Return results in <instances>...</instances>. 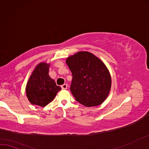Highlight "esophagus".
<instances>
[{"label":"esophagus","mask_w":149,"mask_h":149,"mask_svg":"<svg viewBox=\"0 0 149 149\" xmlns=\"http://www.w3.org/2000/svg\"><path fill=\"white\" fill-rule=\"evenodd\" d=\"M61 88L63 89V90H65V89L67 88V84H64L61 86Z\"/></svg>","instance_id":"34e87169"}]
</instances>
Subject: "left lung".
Listing matches in <instances>:
<instances>
[{
  "instance_id": "8db88e82",
  "label": "left lung",
  "mask_w": 149,
  "mask_h": 149,
  "mask_svg": "<svg viewBox=\"0 0 149 149\" xmlns=\"http://www.w3.org/2000/svg\"><path fill=\"white\" fill-rule=\"evenodd\" d=\"M72 73L70 91L77 102L86 107L97 106L111 88L108 69L100 59L88 52H79L67 58Z\"/></svg>"
}]
</instances>
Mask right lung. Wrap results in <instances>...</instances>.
Returning a JSON list of instances; mask_svg holds the SVG:
<instances>
[{"instance_id": "right-lung-1", "label": "right lung", "mask_w": 149, "mask_h": 149, "mask_svg": "<svg viewBox=\"0 0 149 149\" xmlns=\"http://www.w3.org/2000/svg\"><path fill=\"white\" fill-rule=\"evenodd\" d=\"M49 65L39 64L30 77L26 93L32 104L44 107L51 102L61 90L48 74Z\"/></svg>"}]
</instances>
